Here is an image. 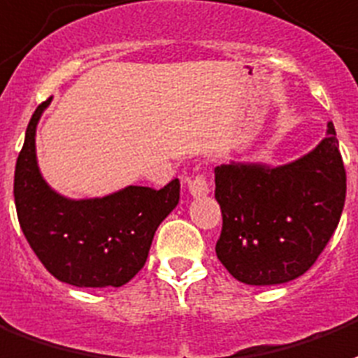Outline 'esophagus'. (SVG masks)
<instances>
[{"instance_id": "obj_1", "label": "esophagus", "mask_w": 358, "mask_h": 358, "mask_svg": "<svg viewBox=\"0 0 358 358\" xmlns=\"http://www.w3.org/2000/svg\"><path fill=\"white\" fill-rule=\"evenodd\" d=\"M189 192L194 198H200V196H206L209 194V185L208 181H206V177L203 176H192L189 179Z\"/></svg>"}]
</instances>
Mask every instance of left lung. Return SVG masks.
<instances>
[{"mask_svg":"<svg viewBox=\"0 0 358 358\" xmlns=\"http://www.w3.org/2000/svg\"><path fill=\"white\" fill-rule=\"evenodd\" d=\"M222 211L217 257L247 285H281L315 264L345 203V168L334 124L289 164L230 162L215 168Z\"/></svg>","mask_w":358,"mask_h":358,"instance_id":"1","label":"left lung"}]
</instances>
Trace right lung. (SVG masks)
<instances>
[{
	"instance_id": "add662e5",
	"label": "right lung",
	"mask_w": 358,
	"mask_h": 358,
	"mask_svg": "<svg viewBox=\"0 0 358 358\" xmlns=\"http://www.w3.org/2000/svg\"><path fill=\"white\" fill-rule=\"evenodd\" d=\"M52 98L29 120L15 168V206L29 247L56 279L73 287H122L145 266L150 243L179 203L177 179L164 189L130 185L101 198L71 200L41 176L36 130Z\"/></svg>"
}]
</instances>
